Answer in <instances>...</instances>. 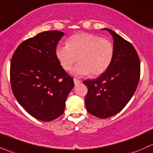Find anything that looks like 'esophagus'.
Segmentation results:
<instances>
[{"mask_svg":"<svg viewBox=\"0 0 153 153\" xmlns=\"http://www.w3.org/2000/svg\"><path fill=\"white\" fill-rule=\"evenodd\" d=\"M80 83H81V81H80V80L74 78V84H75V85H77V84H80Z\"/></svg>","mask_w":153,"mask_h":153,"instance_id":"1","label":"esophagus"}]
</instances>
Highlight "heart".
Instances as JSON below:
<instances>
[{
	"mask_svg": "<svg viewBox=\"0 0 153 153\" xmlns=\"http://www.w3.org/2000/svg\"><path fill=\"white\" fill-rule=\"evenodd\" d=\"M114 54L115 48L109 40L86 32L72 35L67 44L56 49L57 58L65 70H70L79 60L80 63L72 70L77 76L103 74L110 67Z\"/></svg>",
	"mask_w": 153,
	"mask_h": 153,
	"instance_id": "b5f03b06",
	"label": "heart"
}]
</instances>
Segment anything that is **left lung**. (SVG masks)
Instances as JSON below:
<instances>
[{
  "instance_id": "obj_1",
  "label": "left lung",
  "mask_w": 153,
  "mask_h": 153,
  "mask_svg": "<svg viewBox=\"0 0 153 153\" xmlns=\"http://www.w3.org/2000/svg\"><path fill=\"white\" fill-rule=\"evenodd\" d=\"M115 54L109 69L96 79L86 80V110L100 118H107L122 110L135 93L141 73L140 60L133 46L109 29Z\"/></svg>"
}]
</instances>
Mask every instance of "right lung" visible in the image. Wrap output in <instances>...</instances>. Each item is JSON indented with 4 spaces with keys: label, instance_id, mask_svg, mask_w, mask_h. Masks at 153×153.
<instances>
[{
    "label": "right lung",
    "instance_id": "add662e5",
    "mask_svg": "<svg viewBox=\"0 0 153 153\" xmlns=\"http://www.w3.org/2000/svg\"><path fill=\"white\" fill-rule=\"evenodd\" d=\"M64 32L47 31L23 41L12 55L10 83L15 98L32 117L51 121L64 112L73 78L56 56Z\"/></svg>",
    "mask_w": 153,
    "mask_h": 153
}]
</instances>
